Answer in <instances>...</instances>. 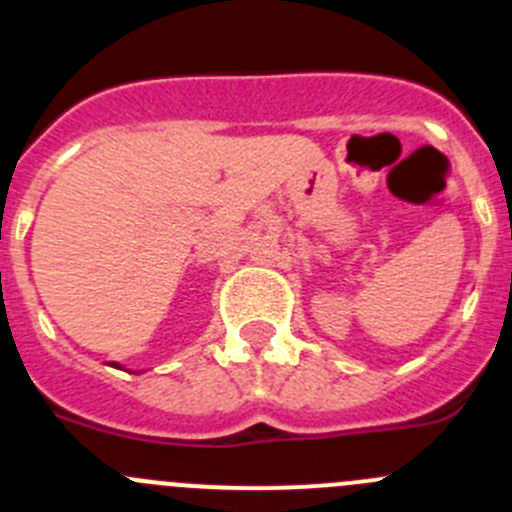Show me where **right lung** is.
Segmentation results:
<instances>
[{
  "label": "right lung",
  "instance_id": "add662e5",
  "mask_svg": "<svg viewBox=\"0 0 512 512\" xmlns=\"http://www.w3.org/2000/svg\"><path fill=\"white\" fill-rule=\"evenodd\" d=\"M112 366H115V369H122V366H120V364H115V361H112Z\"/></svg>",
  "mask_w": 512,
  "mask_h": 512
}]
</instances>
